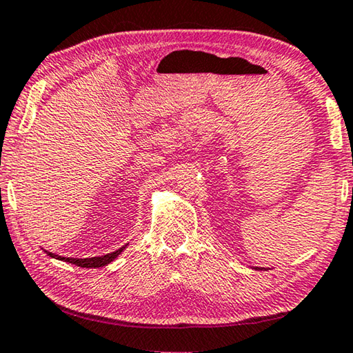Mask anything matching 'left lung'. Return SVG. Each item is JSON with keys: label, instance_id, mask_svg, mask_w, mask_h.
<instances>
[{"label": "left lung", "instance_id": "obj_1", "mask_svg": "<svg viewBox=\"0 0 353 353\" xmlns=\"http://www.w3.org/2000/svg\"><path fill=\"white\" fill-rule=\"evenodd\" d=\"M259 270H260V268H259Z\"/></svg>", "mask_w": 353, "mask_h": 353}]
</instances>
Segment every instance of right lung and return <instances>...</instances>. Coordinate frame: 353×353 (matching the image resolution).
<instances>
[{"label": "right lung", "mask_w": 353, "mask_h": 353, "mask_svg": "<svg viewBox=\"0 0 353 353\" xmlns=\"http://www.w3.org/2000/svg\"><path fill=\"white\" fill-rule=\"evenodd\" d=\"M124 249H126V246L119 248L118 250H115V252H112V254H105L101 256H92V259H71V256H61V255H56L52 252H48V250H45V252L50 256H52V259H57V260H62L67 263H73V265L81 266V268H103L105 265H109L110 261L115 260Z\"/></svg>", "instance_id": "right-lung-1"}]
</instances>
